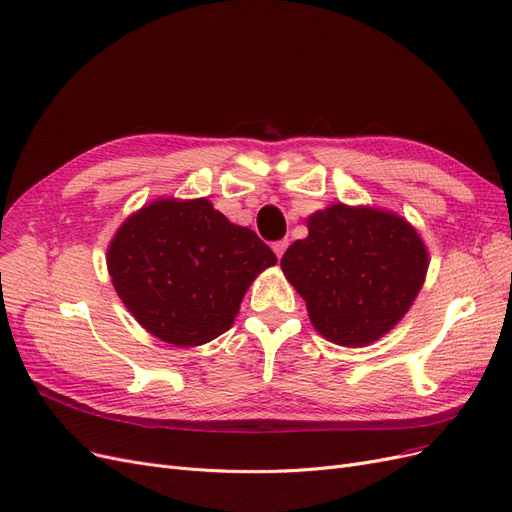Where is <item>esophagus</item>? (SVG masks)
<instances>
[{
    "mask_svg": "<svg viewBox=\"0 0 512 512\" xmlns=\"http://www.w3.org/2000/svg\"><path fill=\"white\" fill-rule=\"evenodd\" d=\"M287 246H289V240H278V242H274V244H272V249H274V253H276V257H278V259L285 255Z\"/></svg>",
    "mask_w": 512,
    "mask_h": 512,
    "instance_id": "1",
    "label": "esophagus"
}]
</instances>
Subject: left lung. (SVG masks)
<instances>
[{"mask_svg":"<svg viewBox=\"0 0 512 512\" xmlns=\"http://www.w3.org/2000/svg\"><path fill=\"white\" fill-rule=\"evenodd\" d=\"M308 236L280 259L312 327L334 344L368 346L415 302L430 255L404 217L383 208L332 204L306 219Z\"/></svg>","mask_w":512,"mask_h":512,"instance_id":"left-lung-1","label":"left lung"}]
</instances>
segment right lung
Returning a JSON list of instances; mask_svg holds the SVG:
<instances>
[{
	"label": "right lung",
	"mask_w": 512,
	"mask_h": 512,
	"mask_svg": "<svg viewBox=\"0 0 512 512\" xmlns=\"http://www.w3.org/2000/svg\"><path fill=\"white\" fill-rule=\"evenodd\" d=\"M106 263L119 298L148 334L200 346L234 325L246 289L276 255L206 197H159L123 221Z\"/></svg>",
	"instance_id": "add662e5"
}]
</instances>
